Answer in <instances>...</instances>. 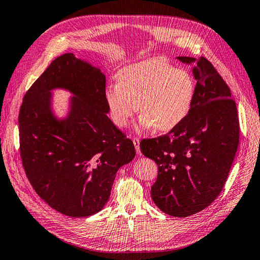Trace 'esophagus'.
<instances>
[{
    "mask_svg": "<svg viewBox=\"0 0 260 260\" xmlns=\"http://www.w3.org/2000/svg\"><path fill=\"white\" fill-rule=\"evenodd\" d=\"M132 141H133V143H134V145H135L136 153H137V154H141V150H140V140L137 139V137H133V139H132Z\"/></svg>",
    "mask_w": 260,
    "mask_h": 260,
    "instance_id": "1",
    "label": "esophagus"
}]
</instances>
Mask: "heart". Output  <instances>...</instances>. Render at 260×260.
I'll return each instance as SVG.
<instances>
[{
	"instance_id": "heart-1",
	"label": "heart",
	"mask_w": 260,
	"mask_h": 260,
	"mask_svg": "<svg viewBox=\"0 0 260 260\" xmlns=\"http://www.w3.org/2000/svg\"><path fill=\"white\" fill-rule=\"evenodd\" d=\"M196 82L189 71L161 58L127 65L117 73V84L106 88L111 120L124 128L137 111L141 128L168 132L184 120L195 99Z\"/></svg>"
}]
</instances>
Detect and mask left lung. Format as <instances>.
I'll return each instance as SVG.
<instances>
[{
  "instance_id": "obj_1",
  "label": "left lung",
  "mask_w": 260,
  "mask_h": 260,
  "mask_svg": "<svg viewBox=\"0 0 260 260\" xmlns=\"http://www.w3.org/2000/svg\"><path fill=\"white\" fill-rule=\"evenodd\" d=\"M195 63L196 92L186 118L169 133L141 141L142 153L157 165L151 188L154 204L166 214L186 217L220 195L239 145V118L228 84L205 57H177Z\"/></svg>"
}]
</instances>
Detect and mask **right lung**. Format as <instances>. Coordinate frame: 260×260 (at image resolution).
<instances>
[{
	"label": "right lung",
	"instance_id": "add662e5",
	"mask_svg": "<svg viewBox=\"0 0 260 260\" xmlns=\"http://www.w3.org/2000/svg\"><path fill=\"white\" fill-rule=\"evenodd\" d=\"M74 94L59 119L51 91ZM106 76L68 53L54 59L24 94L19 114L20 155L30 184L64 215L85 217L103 210L120 167L136 154L133 142L109 119Z\"/></svg>",
	"mask_w": 260,
	"mask_h": 260
}]
</instances>
